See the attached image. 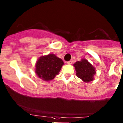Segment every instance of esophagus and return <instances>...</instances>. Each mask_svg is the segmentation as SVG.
I'll use <instances>...</instances> for the list:
<instances>
[{
	"label": "esophagus",
	"mask_w": 123,
	"mask_h": 123,
	"mask_svg": "<svg viewBox=\"0 0 123 123\" xmlns=\"http://www.w3.org/2000/svg\"><path fill=\"white\" fill-rule=\"evenodd\" d=\"M72 63H73V61H69L67 62V64H69V65L72 64Z\"/></svg>",
	"instance_id": "obj_1"
}]
</instances>
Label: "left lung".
Wrapping results in <instances>:
<instances>
[{"label":"left lung","instance_id":"8db88e82","mask_svg":"<svg viewBox=\"0 0 123 123\" xmlns=\"http://www.w3.org/2000/svg\"><path fill=\"white\" fill-rule=\"evenodd\" d=\"M76 76L85 82H90L94 80V76L96 74L95 68L85 59H82L74 65Z\"/></svg>","mask_w":123,"mask_h":123}]
</instances>
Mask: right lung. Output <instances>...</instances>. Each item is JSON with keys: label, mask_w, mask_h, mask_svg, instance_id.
Wrapping results in <instances>:
<instances>
[{"label": "right lung", "mask_w": 123, "mask_h": 123, "mask_svg": "<svg viewBox=\"0 0 123 123\" xmlns=\"http://www.w3.org/2000/svg\"><path fill=\"white\" fill-rule=\"evenodd\" d=\"M64 64L63 61L54 54L43 55L36 62L35 72L42 80L49 81L58 75Z\"/></svg>", "instance_id": "obj_1"}]
</instances>
